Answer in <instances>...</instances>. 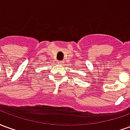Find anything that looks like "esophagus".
<instances>
[{
	"mask_svg": "<svg viewBox=\"0 0 130 130\" xmlns=\"http://www.w3.org/2000/svg\"><path fill=\"white\" fill-rule=\"evenodd\" d=\"M58 63H59V64H62V62H61V61H60V62H58Z\"/></svg>",
	"mask_w": 130,
	"mask_h": 130,
	"instance_id": "1",
	"label": "esophagus"
}]
</instances>
